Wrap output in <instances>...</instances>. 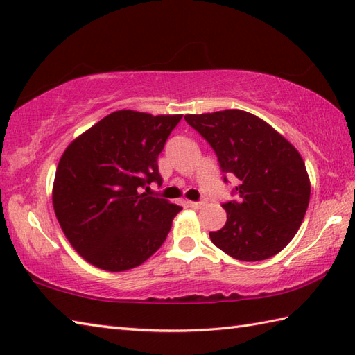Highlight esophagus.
<instances>
[{
  "instance_id": "1",
  "label": "esophagus",
  "mask_w": 355,
  "mask_h": 355,
  "mask_svg": "<svg viewBox=\"0 0 355 355\" xmlns=\"http://www.w3.org/2000/svg\"><path fill=\"white\" fill-rule=\"evenodd\" d=\"M187 205L193 207V209H201V207L206 206V201H187Z\"/></svg>"
}]
</instances>
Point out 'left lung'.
Instances as JSON below:
<instances>
[{
    "instance_id": "left-lung-1",
    "label": "left lung",
    "mask_w": 355,
    "mask_h": 355,
    "mask_svg": "<svg viewBox=\"0 0 355 355\" xmlns=\"http://www.w3.org/2000/svg\"><path fill=\"white\" fill-rule=\"evenodd\" d=\"M184 120L211 144L221 172L237 182L232 191L237 200L223 205L226 225L209 232L214 245L241 261L279 254L294 239L309 205L302 155L272 126L245 110L184 115Z\"/></svg>"
}]
</instances>
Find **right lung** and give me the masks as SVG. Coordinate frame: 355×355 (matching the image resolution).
<instances>
[{
  "label": "right lung",
  "mask_w": 355,
  "mask_h": 355,
  "mask_svg": "<svg viewBox=\"0 0 355 355\" xmlns=\"http://www.w3.org/2000/svg\"><path fill=\"white\" fill-rule=\"evenodd\" d=\"M182 116L116 110L61 155L52 189L55 215L90 265L110 272L137 268L168 237L182 206L141 189L163 183L158 155Z\"/></svg>",
  "instance_id": "add662e5"
}]
</instances>
